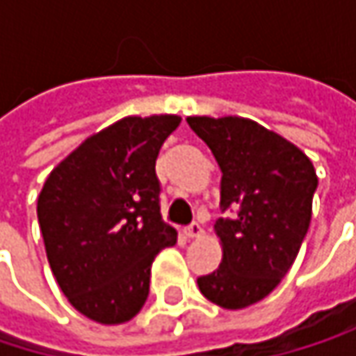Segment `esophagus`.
<instances>
[{"instance_id": "esophagus-1", "label": "esophagus", "mask_w": 356, "mask_h": 356, "mask_svg": "<svg viewBox=\"0 0 356 356\" xmlns=\"http://www.w3.org/2000/svg\"><path fill=\"white\" fill-rule=\"evenodd\" d=\"M204 235V229L197 225V222H193V225H189L187 229H185V237L187 239H200Z\"/></svg>"}]
</instances>
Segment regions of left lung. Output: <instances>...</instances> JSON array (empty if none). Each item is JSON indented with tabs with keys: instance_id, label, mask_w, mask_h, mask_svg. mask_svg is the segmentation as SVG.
Wrapping results in <instances>:
<instances>
[{
	"instance_id": "8db88e82",
	"label": "left lung",
	"mask_w": 356,
	"mask_h": 356,
	"mask_svg": "<svg viewBox=\"0 0 356 356\" xmlns=\"http://www.w3.org/2000/svg\"><path fill=\"white\" fill-rule=\"evenodd\" d=\"M220 171V266L197 278L200 293L222 309H245L268 297L291 270L312 222L318 175L309 156L248 117H187Z\"/></svg>"
}]
</instances>
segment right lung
<instances>
[{
    "label": "right lung",
    "mask_w": 356,
    "mask_h": 356,
    "mask_svg": "<svg viewBox=\"0 0 356 356\" xmlns=\"http://www.w3.org/2000/svg\"><path fill=\"white\" fill-rule=\"evenodd\" d=\"M179 115L123 117L88 136L44 181L36 214L51 272L74 309L117 325L148 299L150 266L177 243L163 222L156 156Z\"/></svg>",
    "instance_id": "add662e5"
}]
</instances>
